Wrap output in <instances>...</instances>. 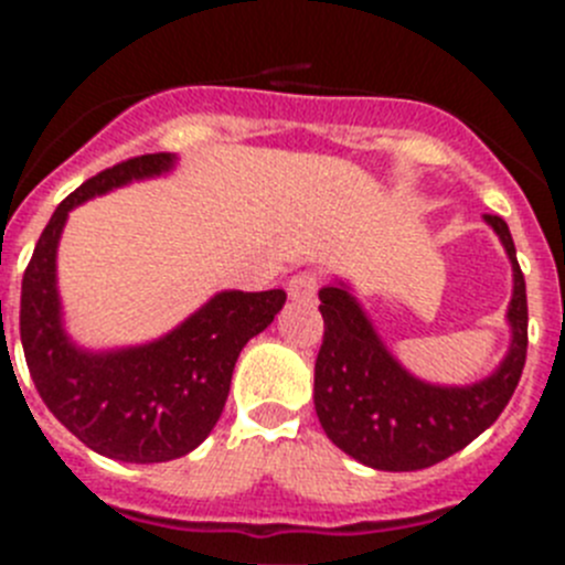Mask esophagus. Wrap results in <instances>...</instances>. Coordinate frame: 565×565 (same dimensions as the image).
Returning <instances> with one entry per match:
<instances>
[{"mask_svg":"<svg viewBox=\"0 0 565 565\" xmlns=\"http://www.w3.org/2000/svg\"><path fill=\"white\" fill-rule=\"evenodd\" d=\"M319 288V277L313 271H299L288 279V294L294 299H313L317 297Z\"/></svg>","mask_w":565,"mask_h":565,"instance_id":"esophagus-1","label":"esophagus"}]
</instances>
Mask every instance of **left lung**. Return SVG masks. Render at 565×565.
Masks as SVG:
<instances>
[{
  "instance_id": "obj_1",
  "label": "left lung",
  "mask_w": 565,
  "mask_h": 565,
  "mask_svg": "<svg viewBox=\"0 0 565 565\" xmlns=\"http://www.w3.org/2000/svg\"><path fill=\"white\" fill-rule=\"evenodd\" d=\"M487 223L512 259L515 294L509 302L512 348L483 382L469 387L418 382L384 351L351 294L337 286L319 291L326 337L317 356L313 404L326 436L356 461L384 472L433 467L495 424L515 393L529 344L526 279L503 217L487 214Z\"/></svg>"
}]
</instances>
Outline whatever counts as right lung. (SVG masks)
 <instances>
[{"label": "right lung", "instance_id": "right-lung-1", "mask_svg": "<svg viewBox=\"0 0 565 565\" xmlns=\"http://www.w3.org/2000/svg\"><path fill=\"white\" fill-rule=\"evenodd\" d=\"M172 154L152 152L104 169L70 192L24 268V359L50 413L89 450L115 461L158 463L192 452L226 407L243 344L271 326L286 291H223L169 337L118 353H84L62 331L56 246L67 212L132 178L161 174Z\"/></svg>", "mask_w": 565, "mask_h": 565}]
</instances>
